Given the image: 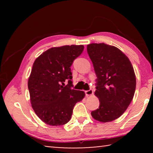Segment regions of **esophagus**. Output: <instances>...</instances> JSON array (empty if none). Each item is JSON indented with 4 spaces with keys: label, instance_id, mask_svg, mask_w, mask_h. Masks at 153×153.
<instances>
[{
    "label": "esophagus",
    "instance_id": "esophagus-1",
    "mask_svg": "<svg viewBox=\"0 0 153 153\" xmlns=\"http://www.w3.org/2000/svg\"><path fill=\"white\" fill-rule=\"evenodd\" d=\"M85 94H86V96L92 95L93 94V90L92 89H90L88 90H86V91H85Z\"/></svg>",
    "mask_w": 153,
    "mask_h": 153
}]
</instances>
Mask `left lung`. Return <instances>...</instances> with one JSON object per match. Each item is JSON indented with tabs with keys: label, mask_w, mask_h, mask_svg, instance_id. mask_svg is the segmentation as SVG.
Segmentation results:
<instances>
[{
	"label": "left lung",
	"mask_w": 153,
	"mask_h": 153,
	"mask_svg": "<svg viewBox=\"0 0 153 153\" xmlns=\"http://www.w3.org/2000/svg\"><path fill=\"white\" fill-rule=\"evenodd\" d=\"M87 52L97 77L95 94L100 102L91 115L100 122L112 121L133 99L136 80L132 65L120 49L105 43L90 44Z\"/></svg>",
	"instance_id": "left-lung-1"
}]
</instances>
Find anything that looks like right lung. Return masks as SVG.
Wrapping results in <instances>:
<instances>
[{"instance_id": "add662e5", "label": "right lung", "mask_w": 153, "mask_h": 153, "mask_svg": "<svg viewBox=\"0 0 153 153\" xmlns=\"http://www.w3.org/2000/svg\"><path fill=\"white\" fill-rule=\"evenodd\" d=\"M84 48L83 45L51 48L33 64L27 84L31 104L38 117L48 125L67 123L75 105L84 97V92L71 88L73 77L70 68ZM65 81H68L66 86Z\"/></svg>"}]
</instances>
